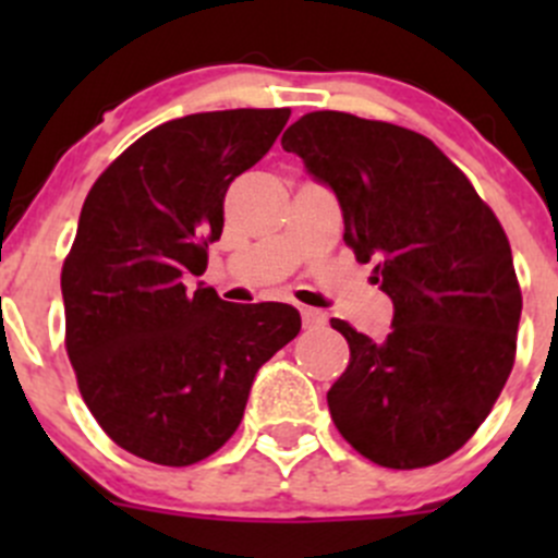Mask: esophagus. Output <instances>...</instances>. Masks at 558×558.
Instances as JSON below:
<instances>
[{
  "label": "esophagus",
  "mask_w": 558,
  "mask_h": 558,
  "mask_svg": "<svg viewBox=\"0 0 558 558\" xmlns=\"http://www.w3.org/2000/svg\"><path fill=\"white\" fill-rule=\"evenodd\" d=\"M302 324L305 329H324L326 326V315L320 311H313V307H302Z\"/></svg>",
  "instance_id": "esophagus-1"
}]
</instances>
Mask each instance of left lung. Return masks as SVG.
Here are the masks:
<instances>
[{"instance_id": "left-lung-1", "label": "left lung", "mask_w": 558, "mask_h": 558, "mask_svg": "<svg viewBox=\"0 0 558 558\" xmlns=\"http://www.w3.org/2000/svg\"><path fill=\"white\" fill-rule=\"evenodd\" d=\"M283 150L340 202L359 262L393 302L391 331L369 340L340 318L351 348L326 393L340 435L391 470L429 466L486 421L515 359L521 289L492 207L418 132L351 112H307Z\"/></svg>"}]
</instances>
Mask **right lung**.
Here are the masks:
<instances>
[{
  "label": "right lung",
  "mask_w": 558,
  "mask_h": 558,
  "mask_svg": "<svg viewBox=\"0 0 558 558\" xmlns=\"http://www.w3.org/2000/svg\"><path fill=\"white\" fill-rule=\"evenodd\" d=\"M291 110L194 112L150 129L99 174L61 269L66 353L83 402L123 451L165 466L216 453L258 367L300 335L283 302L229 305L185 275L207 267L223 196Z\"/></svg>",
  "instance_id": "1"
}]
</instances>
